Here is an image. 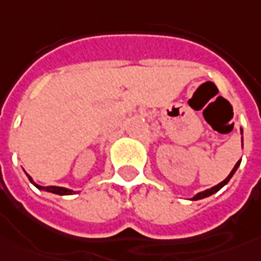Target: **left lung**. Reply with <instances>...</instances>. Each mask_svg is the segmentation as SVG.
<instances>
[{
    "label": "left lung",
    "mask_w": 261,
    "mask_h": 261,
    "mask_svg": "<svg viewBox=\"0 0 261 261\" xmlns=\"http://www.w3.org/2000/svg\"><path fill=\"white\" fill-rule=\"evenodd\" d=\"M240 132H242V148H243V129H240ZM240 162H242V159L240 161L237 162L236 165H234V168L231 169V172L229 173V176L224 179L223 182H220L219 185H216V186H213V188H210V189H206V190H203V192H199V193H196L190 200H200V199H204V197H209V196L212 195H215L216 192H219L220 189L223 188V186H226L227 183H229V180L231 179V176L234 175L236 173V170L239 169V166H240Z\"/></svg>",
    "instance_id": "1"
}]
</instances>
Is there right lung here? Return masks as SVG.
Here are the masks:
<instances>
[{
    "label": "right lung",
    "mask_w": 261,
    "mask_h": 261,
    "mask_svg": "<svg viewBox=\"0 0 261 261\" xmlns=\"http://www.w3.org/2000/svg\"><path fill=\"white\" fill-rule=\"evenodd\" d=\"M25 175L28 176V179H30V182L35 186L37 189H39V190H45V192H49V193H54V195H59V196H68V195H75L76 192L75 190H72V189H68V188H62V186H39V185H37V183L32 180V177L27 172H25ZM79 193V192H78Z\"/></svg>",
    "instance_id": "add662e5"
}]
</instances>
